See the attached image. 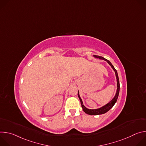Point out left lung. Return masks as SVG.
I'll return each instance as SVG.
<instances>
[{
	"instance_id": "left-lung-1",
	"label": "left lung",
	"mask_w": 146,
	"mask_h": 146,
	"mask_svg": "<svg viewBox=\"0 0 146 146\" xmlns=\"http://www.w3.org/2000/svg\"><path fill=\"white\" fill-rule=\"evenodd\" d=\"M94 56L96 58H98L100 59H103V60H106L108 63L110 65V66L113 68V70L115 72V76H116V79H117V91H116V94L114 96V97L113 98V99L110 101L108 103H107L106 105H105V106H103L99 109H87L86 107H85V106L83 105V102L82 101L81 98H80V94H79V91H78V96L80 99V102H81V107L82 108L83 111H84L86 113H87V114H90V115H99V114H105L106 112H108L109 110H110L114 105V104L116 103L117 100L118 99V95H119V78H118V73L117 72L116 70V69L114 68V67L113 66V65L111 64V62L105 59V58H103L102 56H100L98 55H94Z\"/></svg>"
}]
</instances>
